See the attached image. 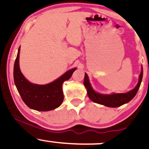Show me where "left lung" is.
<instances>
[{
	"label": "left lung",
	"instance_id": "left-lung-1",
	"mask_svg": "<svg viewBox=\"0 0 149 149\" xmlns=\"http://www.w3.org/2000/svg\"><path fill=\"white\" fill-rule=\"evenodd\" d=\"M142 78L143 68L141 69V73L139 76V81L137 86L133 90L125 94H113L111 95H104V94H100L95 92L88 81V78L86 73H85V76H84V84L87 89V94L91 101L100 104L105 105L109 107H118L130 102L136 96L139 91Z\"/></svg>",
	"mask_w": 149,
	"mask_h": 149
}]
</instances>
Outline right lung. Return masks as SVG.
I'll use <instances>...</instances> for the list:
<instances>
[{
	"label": "right lung",
	"instance_id": "obj_1",
	"mask_svg": "<svg viewBox=\"0 0 149 149\" xmlns=\"http://www.w3.org/2000/svg\"><path fill=\"white\" fill-rule=\"evenodd\" d=\"M19 52L20 47L13 66V79L24 102L29 108L37 111H49L56 109L63 101L62 84L71 77L76 68L68 70L50 84L46 85L31 84L25 79L19 68Z\"/></svg>",
	"mask_w": 149,
	"mask_h": 149
}]
</instances>
